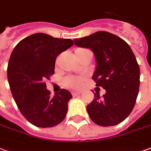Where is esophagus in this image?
Here are the masks:
<instances>
[{
	"instance_id": "1",
	"label": "esophagus",
	"mask_w": 151,
	"mask_h": 151,
	"mask_svg": "<svg viewBox=\"0 0 151 151\" xmlns=\"http://www.w3.org/2000/svg\"><path fill=\"white\" fill-rule=\"evenodd\" d=\"M80 94H81V92H80V91H73L72 92V95L73 96H78V95H80Z\"/></svg>"
}]
</instances>
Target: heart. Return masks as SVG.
<instances>
[{"label":"heart","instance_id":"b5f03b06","mask_svg":"<svg viewBox=\"0 0 151 151\" xmlns=\"http://www.w3.org/2000/svg\"><path fill=\"white\" fill-rule=\"evenodd\" d=\"M83 50V49H78L77 50ZM83 82V78H78V77H74V76H68L67 78H65V79L64 80V84L67 87L76 89V88H78L81 86Z\"/></svg>","mask_w":151,"mask_h":151}]
</instances>
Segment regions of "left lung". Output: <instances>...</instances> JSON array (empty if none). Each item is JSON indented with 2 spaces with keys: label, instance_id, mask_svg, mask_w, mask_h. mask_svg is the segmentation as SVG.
<instances>
[{
  "label": "left lung",
  "instance_id": "1",
  "mask_svg": "<svg viewBox=\"0 0 151 151\" xmlns=\"http://www.w3.org/2000/svg\"><path fill=\"white\" fill-rule=\"evenodd\" d=\"M74 43L93 52L96 67L92 79L106 91L101 98L95 94L86 105L91 119L102 127L123 122L134 108L140 86V68L131 47L119 37L104 31L74 39Z\"/></svg>",
  "mask_w": 151,
  "mask_h": 151
}]
</instances>
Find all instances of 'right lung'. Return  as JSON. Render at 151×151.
<instances>
[{
    "instance_id": "add662e5",
    "label": "right lung",
    "mask_w": 151,
    "mask_h": 151,
    "mask_svg": "<svg viewBox=\"0 0 151 151\" xmlns=\"http://www.w3.org/2000/svg\"><path fill=\"white\" fill-rule=\"evenodd\" d=\"M73 44L71 39L35 33L20 41L11 53L7 68L10 91L21 114L36 127L56 126L66 116L71 93L61 89L51 97L45 81L55 73L57 55Z\"/></svg>"
}]
</instances>
